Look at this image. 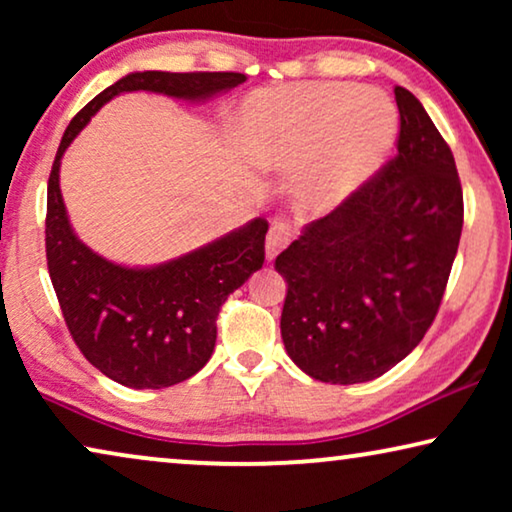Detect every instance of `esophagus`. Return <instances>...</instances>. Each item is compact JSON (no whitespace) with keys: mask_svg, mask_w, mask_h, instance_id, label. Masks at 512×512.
<instances>
[{"mask_svg":"<svg viewBox=\"0 0 512 512\" xmlns=\"http://www.w3.org/2000/svg\"><path fill=\"white\" fill-rule=\"evenodd\" d=\"M293 240V228L286 221H275L268 230V240H265V256L272 261L286 244Z\"/></svg>","mask_w":512,"mask_h":512,"instance_id":"1","label":"esophagus"}]
</instances>
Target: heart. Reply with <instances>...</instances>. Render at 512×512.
<instances>
[{
	"instance_id": "obj_1",
	"label": "heart",
	"mask_w": 512,
	"mask_h": 512,
	"mask_svg": "<svg viewBox=\"0 0 512 512\" xmlns=\"http://www.w3.org/2000/svg\"><path fill=\"white\" fill-rule=\"evenodd\" d=\"M256 156L275 170L303 163L305 191L335 205L384 163L398 132V111L382 90L317 83L263 90L240 114Z\"/></svg>"
}]
</instances>
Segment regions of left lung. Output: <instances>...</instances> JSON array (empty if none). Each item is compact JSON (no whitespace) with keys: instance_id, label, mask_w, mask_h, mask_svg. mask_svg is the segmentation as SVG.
Masks as SVG:
<instances>
[{"instance_id":"8db88e82","label":"left lung","mask_w":512,"mask_h":512,"mask_svg":"<svg viewBox=\"0 0 512 512\" xmlns=\"http://www.w3.org/2000/svg\"><path fill=\"white\" fill-rule=\"evenodd\" d=\"M398 153L277 256L282 340L319 382L375 380L436 319L464 226L450 146L410 90L394 88Z\"/></svg>"}]
</instances>
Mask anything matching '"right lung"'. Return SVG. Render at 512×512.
<instances>
[{
	"label": "right lung",
	"instance_id": "add662e5",
	"mask_svg": "<svg viewBox=\"0 0 512 512\" xmlns=\"http://www.w3.org/2000/svg\"><path fill=\"white\" fill-rule=\"evenodd\" d=\"M237 72H135L102 90L67 125L55 153L46 200V261L62 317L81 354L130 389H163L209 361L216 317L235 289L265 261L268 221L247 226L153 268H125L95 254L69 226L60 193V160L90 116L111 97L149 90L202 102L240 86Z\"/></svg>",
	"mask_w": 512,
	"mask_h": 512
}]
</instances>
